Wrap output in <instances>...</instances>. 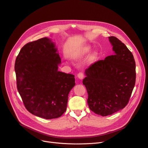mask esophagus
Wrapping results in <instances>:
<instances>
[{"label":"esophagus","instance_id":"esophagus-1","mask_svg":"<svg viewBox=\"0 0 148 148\" xmlns=\"http://www.w3.org/2000/svg\"><path fill=\"white\" fill-rule=\"evenodd\" d=\"M77 77H78V78H79V79L82 80L83 78V77H84V74L83 73H82V72L79 73L77 74Z\"/></svg>","mask_w":148,"mask_h":148}]
</instances>
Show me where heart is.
<instances>
[{
    "label": "heart",
    "mask_w": 148,
    "mask_h": 148,
    "mask_svg": "<svg viewBox=\"0 0 148 148\" xmlns=\"http://www.w3.org/2000/svg\"><path fill=\"white\" fill-rule=\"evenodd\" d=\"M90 52H91V47L89 46H87V45L83 46L81 47L79 52L74 55V58H77V57H82V56H86L88 54H89ZM96 58H97L96 55V54H93L90 57V60L92 62H93V61H95L96 60Z\"/></svg>",
    "instance_id": "heart-1"
}]
</instances>
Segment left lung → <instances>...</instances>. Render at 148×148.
Here are the masks:
<instances>
[{"label":"left lung","mask_w":148,"mask_h":148,"mask_svg":"<svg viewBox=\"0 0 148 148\" xmlns=\"http://www.w3.org/2000/svg\"><path fill=\"white\" fill-rule=\"evenodd\" d=\"M115 53L95 62L85 70L83 80L90 110L107 116L129 103L136 82V63L132 53L119 38L109 37Z\"/></svg>","instance_id":"obj_1"}]
</instances>
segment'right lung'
<instances>
[{
    "instance_id": "right-lung-1",
    "label": "right lung",
    "mask_w": 148,
    "mask_h": 148,
    "mask_svg": "<svg viewBox=\"0 0 148 148\" xmlns=\"http://www.w3.org/2000/svg\"><path fill=\"white\" fill-rule=\"evenodd\" d=\"M55 44L43 37L25 45L15 63L16 86L28 112L45 119L66 111L74 75L58 71L61 62Z\"/></svg>"
}]
</instances>
